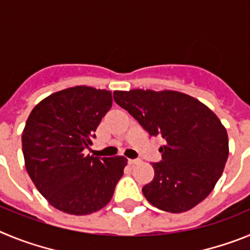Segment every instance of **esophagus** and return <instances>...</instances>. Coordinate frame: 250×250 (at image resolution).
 Segmentation results:
<instances>
[{
    "label": "esophagus",
    "instance_id": "obj_1",
    "mask_svg": "<svg viewBox=\"0 0 250 250\" xmlns=\"http://www.w3.org/2000/svg\"><path fill=\"white\" fill-rule=\"evenodd\" d=\"M140 163V160L139 159H129V164L130 165H136Z\"/></svg>",
    "mask_w": 250,
    "mask_h": 250
}]
</instances>
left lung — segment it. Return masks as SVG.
<instances>
[{"label":"left lung","instance_id":"left-lung-1","mask_svg":"<svg viewBox=\"0 0 250 250\" xmlns=\"http://www.w3.org/2000/svg\"><path fill=\"white\" fill-rule=\"evenodd\" d=\"M114 100L151 136L160 135V163L143 188L150 204L169 213L190 210L222 176L229 155L227 130L199 100L173 90L114 91Z\"/></svg>","mask_w":250,"mask_h":250}]
</instances>
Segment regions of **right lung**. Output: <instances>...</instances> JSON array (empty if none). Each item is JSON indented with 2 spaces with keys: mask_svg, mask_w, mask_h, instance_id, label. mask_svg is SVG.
Returning a JSON list of instances; mask_svg holds the SVG:
<instances>
[{
  "mask_svg": "<svg viewBox=\"0 0 250 250\" xmlns=\"http://www.w3.org/2000/svg\"><path fill=\"white\" fill-rule=\"evenodd\" d=\"M111 106V91L75 86L40 101L26 121V170L37 190L63 213L86 215L100 210L123 176L126 158L83 154Z\"/></svg>",
  "mask_w": 250,
  "mask_h": 250,
  "instance_id": "1",
  "label": "right lung"
}]
</instances>
